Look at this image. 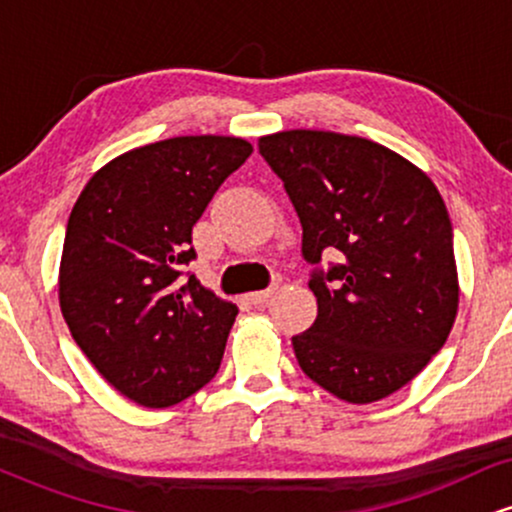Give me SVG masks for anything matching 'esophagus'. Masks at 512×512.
I'll return each mask as SVG.
<instances>
[{"instance_id":"1","label":"esophagus","mask_w":512,"mask_h":512,"mask_svg":"<svg viewBox=\"0 0 512 512\" xmlns=\"http://www.w3.org/2000/svg\"><path fill=\"white\" fill-rule=\"evenodd\" d=\"M272 293H274V289H264V291L248 293V301H250L252 305H264V303L269 301V298H272Z\"/></svg>"}]
</instances>
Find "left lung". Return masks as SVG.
<instances>
[{
	"mask_svg": "<svg viewBox=\"0 0 512 512\" xmlns=\"http://www.w3.org/2000/svg\"><path fill=\"white\" fill-rule=\"evenodd\" d=\"M284 182L313 264L317 317L291 339L313 383L378 402L443 349L460 301L452 226L431 178L370 139L289 129L260 139ZM322 251H342L319 267Z\"/></svg>",
	"mask_w": 512,
	"mask_h": 512,
	"instance_id": "left-lung-1",
	"label": "left lung"
}]
</instances>
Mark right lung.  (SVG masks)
Listing matches in <instances>:
<instances>
[{
    "instance_id": "1",
    "label": "right lung",
    "mask_w": 512,
    "mask_h": 512,
    "mask_svg": "<svg viewBox=\"0 0 512 512\" xmlns=\"http://www.w3.org/2000/svg\"><path fill=\"white\" fill-rule=\"evenodd\" d=\"M252 146L173 137L113 158L69 214L60 308L74 342L120 395L149 409L202 390L221 366L238 308L182 272L192 226Z\"/></svg>"
}]
</instances>
